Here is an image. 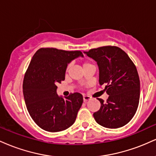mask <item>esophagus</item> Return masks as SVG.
<instances>
[{"label": "esophagus", "instance_id": "34e87169", "mask_svg": "<svg viewBox=\"0 0 156 156\" xmlns=\"http://www.w3.org/2000/svg\"><path fill=\"white\" fill-rule=\"evenodd\" d=\"M92 99V98H91L90 96H88V95H83V101L84 102H87L89 101V100Z\"/></svg>", "mask_w": 156, "mask_h": 156}]
</instances>
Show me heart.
<instances>
[{"mask_svg":"<svg viewBox=\"0 0 156 156\" xmlns=\"http://www.w3.org/2000/svg\"><path fill=\"white\" fill-rule=\"evenodd\" d=\"M90 64V63H89V62H84V63H83V67H85L86 65H87V64ZM69 64L67 66V69H68V68H69Z\"/></svg>","mask_w":156,"mask_h":156,"instance_id":"1","label":"heart"}]
</instances>
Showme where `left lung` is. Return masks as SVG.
Returning a JSON list of instances; mask_svg holds the SVG:
<instances>
[{
    "instance_id": "1",
    "label": "left lung",
    "mask_w": 156,
    "mask_h": 156,
    "mask_svg": "<svg viewBox=\"0 0 156 156\" xmlns=\"http://www.w3.org/2000/svg\"><path fill=\"white\" fill-rule=\"evenodd\" d=\"M97 62L99 83L105 84L106 102L98 98L101 108L93 114L97 122L108 128L128 124L136 112L140 97V81L136 67L130 57L117 46H103L84 52Z\"/></svg>"
}]
</instances>
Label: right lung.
Returning <instances> with one entry per match:
<instances>
[{"label":"right lung","mask_w":156,"mask_h":156,"mask_svg":"<svg viewBox=\"0 0 156 156\" xmlns=\"http://www.w3.org/2000/svg\"><path fill=\"white\" fill-rule=\"evenodd\" d=\"M78 56H83L81 51L42 48L31 58L23 79V95L30 116L42 129L62 131L76 121L83 96L75 92L59 98L56 84L65 79L67 64Z\"/></svg>","instance_id":"1"}]
</instances>
